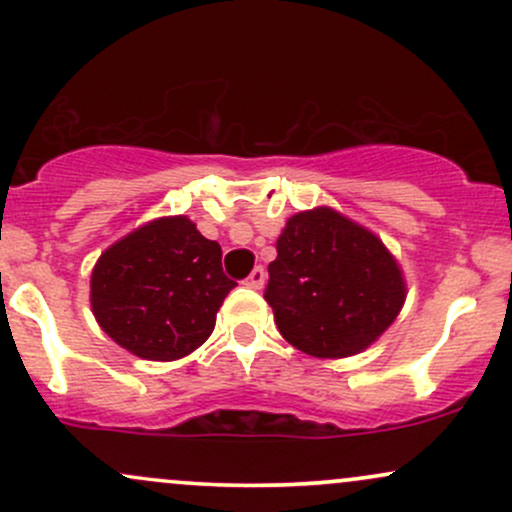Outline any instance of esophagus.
I'll return each mask as SVG.
<instances>
[{"mask_svg": "<svg viewBox=\"0 0 512 512\" xmlns=\"http://www.w3.org/2000/svg\"><path fill=\"white\" fill-rule=\"evenodd\" d=\"M264 281H267V272H264V267H255L248 279H245V286H250V289H262Z\"/></svg>", "mask_w": 512, "mask_h": 512, "instance_id": "esophagus-1", "label": "esophagus"}]
</instances>
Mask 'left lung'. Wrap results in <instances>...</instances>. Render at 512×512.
I'll return each instance as SVG.
<instances>
[{"instance_id": "left-lung-1", "label": "left lung", "mask_w": 512, "mask_h": 512, "mask_svg": "<svg viewBox=\"0 0 512 512\" xmlns=\"http://www.w3.org/2000/svg\"><path fill=\"white\" fill-rule=\"evenodd\" d=\"M264 301L286 342L317 358H344L395 322L404 281L373 233L322 207L286 221Z\"/></svg>"}]
</instances>
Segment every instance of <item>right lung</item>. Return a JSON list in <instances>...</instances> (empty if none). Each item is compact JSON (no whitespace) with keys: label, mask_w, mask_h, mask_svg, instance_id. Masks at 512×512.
Returning a JSON list of instances; mask_svg holds the SVG:
<instances>
[{"label":"right lung","mask_w":512,"mask_h":512,"mask_svg":"<svg viewBox=\"0 0 512 512\" xmlns=\"http://www.w3.org/2000/svg\"><path fill=\"white\" fill-rule=\"evenodd\" d=\"M233 286L223 274L221 245L185 216H170L103 252L91 274V308L122 349L175 361L207 342Z\"/></svg>","instance_id":"1"}]
</instances>
